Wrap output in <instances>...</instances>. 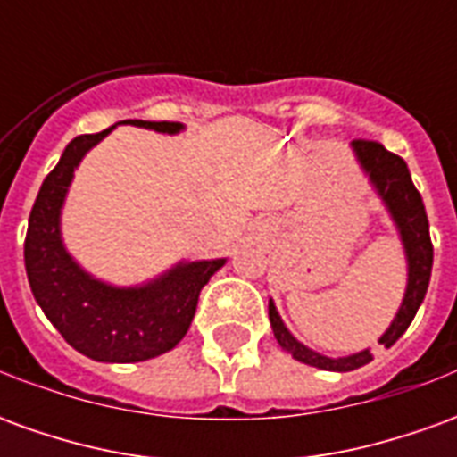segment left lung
<instances>
[{"label": "left lung", "instance_id": "1", "mask_svg": "<svg viewBox=\"0 0 457 457\" xmlns=\"http://www.w3.org/2000/svg\"><path fill=\"white\" fill-rule=\"evenodd\" d=\"M350 146H353L354 156L372 183V188L377 190V195L384 203V208L389 210L394 225L399 229V237H402L403 254H406L409 278H406L403 301L396 311V316H394L392 326L386 328L384 336L379 337V345L392 347L406 333V328L411 326L416 311L423 303L428 281H431L433 245L431 232H428V218H426L421 193L413 186L411 173L406 169V161L402 156L386 151L377 141L354 139ZM269 320H271V330H274L278 345L287 353H291V357L298 362L311 364L318 370H328V372H353L357 367L372 362L370 350L347 354V357H328V354H320L303 343H298L296 337L288 333V328L284 326L271 298H269Z\"/></svg>", "mask_w": 457, "mask_h": 457}]
</instances>
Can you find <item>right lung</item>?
Instances as JSON below:
<instances>
[{"label": "right lung", "mask_w": 457, "mask_h": 457, "mask_svg": "<svg viewBox=\"0 0 457 457\" xmlns=\"http://www.w3.org/2000/svg\"><path fill=\"white\" fill-rule=\"evenodd\" d=\"M161 134H179L180 121L127 120ZM117 127V124H114ZM75 137L65 146L29 215L24 242L26 277L36 303L65 343L95 362H144L169 353L188 333L200 288L225 259L179 262L141 287H112L75 262L61 237V210L78 163L110 131Z\"/></svg>", "instance_id": "1"}]
</instances>
